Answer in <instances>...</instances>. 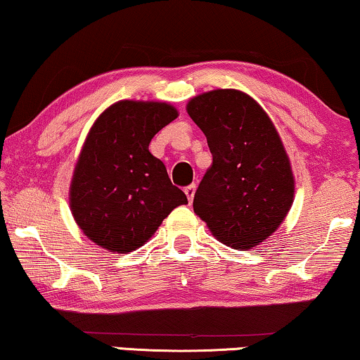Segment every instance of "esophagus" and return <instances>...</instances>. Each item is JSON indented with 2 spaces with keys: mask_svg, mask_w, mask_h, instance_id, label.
Segmentation results:
<instances>
[{
  "mask_svg": "<svg viewBox=\"0 0 360 360\" xmlns=\"http://www.w3.org/2000/svg\"><path fill=\"white\" fill-rule=\"evenodd\" d=\"M195 189H197V186H195V184L187 186L186 189H184L186 195H187V200H189V202H192V198H194V195H195Z\"/></svg>",
  "mask_w": 360,
  "mask_h": 360,
  "instance_id": "34e87169",
  "label": "esophagus"
}]
</instances>
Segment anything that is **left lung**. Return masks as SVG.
<instances>
[{
  "label": "left lung",
  "mask_w": 360,
  "mask_h": 360,
  "mask_svg": "<svg viewBox=\"0 0 360 360\" xmlns=\"http://www.w3.org/2000/svg\"><path fill=\"white\" fill-rule=\"evenodd\" d=\"M213 162L194 212L219 243L252 249L280 228L294 202L291 162L265 110L248 94L217 89L187 103Z\"/></svg>",
  "instance_id": "8db88e82"
}]
</instances>
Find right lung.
I'll return each instance as SVG.
<instances>
[{
    "label": "right lung",
    "instance_id": "obj_1",
    "mask_svg": "<svg viewBox=\"0 0 360 360\" xmlns=\"http://www.w3.org/2000/svg\"><path fill=\"white\" fill-rule=\"evenodd\" d=\"M178 117L165 101L121 100L90 127L74 168L69 207L96 245L127 254L152 238L176 207L187 203L148 143Z\"/></svg>",
    "mask_w": 360,
    "mask_h": 360
}]
</instances>
